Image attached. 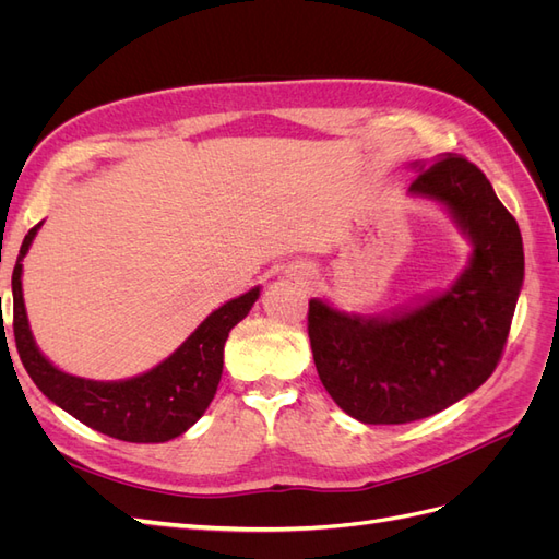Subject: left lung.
Wrapping results in <instances>:
<instances>
[{"label": "left lung", "instance_id": "left-lung-1", "mask_svg": "<svg viewBox=\"0 0 559 559\" xmlns=\"http://www.w3.org/2000/svg\"><path fill=\"white\" fill-rule=\"evenodd\" d=\"M471 235L473 257L443 296L392 319L347 317L310 300L308 335L321 384L364 425H405L445 411L495 373L524 277L522 235L478 165L438 156L411 183Z\"/></svg>", "mask_w": 559, "mask_h": 559}]
</instances>
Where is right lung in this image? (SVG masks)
Masks as SVG:
<instances>
[{
	"label": "right lung",
	"instance_id": "1",
	"mask_svg": "<svg viewBox=\"0 0 559 559\" xmlns=\"http://www.w3.org/2000/svg\"><path fill=\"white\" fill-rule=\"evenodd\" d=\"M41 226V224H39ZM29 228L13 267V335L27 376L41 392L83 425L128 443H165L181 436L212 403L224 370V345L230 329L247 317L259 289L214 310L170 359L126 382H93L67 376L37 349L21 292L23 257L37 228Z\"/></svg>",
	"mask_w": 559,
	"mask_h": 559
}]
</instances>
